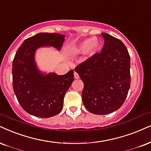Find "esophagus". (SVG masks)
Instances as JSON below:
<instances>
[{"label":"esophagus","mask_w":151,"mask_h":151,"mask_svg":"<svg viewBox=\"0 0 151 151\" xmlns=\"http://www.w3.org/2000/svg\"><path fill=\"white\" fill-rule=\"evenodd\" d=\"M74 78H75L76 79L79 78V76H78V74L77 73H76V72H74Z\"/></svg>","instance_id":"34e87169"}]
</instances>
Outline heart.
Here are the masks:
<instances>
[{"label": "heart", "instance_id": "obj_1", "mask_svg": "<svg viewBox=\"0 0 151 151\" xmlns=\"http://www.w3.org/2000/svg\"><path fill=\"white\" fill-rule=\"evenodd\" d=\"M99 47V41L94 38H87L81 42L73 49V52L76 54L84 53L88 50L90 54H93Z\"/></svg>", "mask_w": 151, "mask_h": 151}]
</instances>
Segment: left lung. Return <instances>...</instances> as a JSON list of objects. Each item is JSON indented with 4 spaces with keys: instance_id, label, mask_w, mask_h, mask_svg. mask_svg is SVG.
Wrapping results in <instances>:
<instances>
[{
    "instance_id": "1",
    "label": "left lung",
    "mask_w": 151,
    "mask_h": 151,
    "mask_svg": "<svg viewBox=\"0 0 151 151\" xmlns=\"http://www.w3.org/2000/svg\"><path fill=\"white\" fill-rule=\"evenodd\" d=\"M104 45L96 53L75 68L84 83L82 98L85 107L96 115L120 109L130 87V57L123 42L102 33Z\"/></svg>"
}]
</instances>
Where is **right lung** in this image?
Listing matches in <instances>:
<instances>
[{
  "mask_svg": "<svg viewBox=\"0 0 151 151\" xmlns=\"http://www.w3.org/2000/svg\"><path fill=\"white\" fill-rule=\"evenodd\" d=\"M65 36L40 33L26 39L17 51L12 61V85L19 103L29 114L47 118L63 109L64 97L74 81L73 70L66 74H45L37 68L35 52L41 47L61 50Z\"/></svg>",
  "mask_w": 151,
  "mask_h": 151,
  "instance_id": "right-lung-1",
  "label": "right lung"
}]
</instances>
